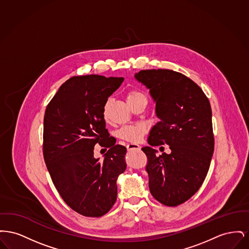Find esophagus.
<instances>
[{
    "label": "esophagus",
    "instance_id": "34e87169",
    "mask_svg": "<svg viewBox=\"0 0 249 249\" xmlns=\"http://www.w3.org/2000/svg\"><path fill=\"white\" fill-rule=\"evenodd\" d=\"M127 149L130 151V150H138L140 149V145L137 144V143H133V142H130L127 144Z\"/></svg>",
    "mask_w": 249,
    "mask_h": 249
}]
</instances>
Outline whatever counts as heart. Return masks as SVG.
I'll use <instances>...</instances> for the list:
<instances>
[{
	"label": "heart",
	"mask_w": 249,
	"mask_h": 249,
	"mask_svg": "<svg viewBox=\"0 0 249 249\" xmlns=\"http://www.w3.org/2000/svg\"><path fill=\"white\" fill-rule=\"evenodd\" d=\"M146 98L142 91L138 89H131L127 94V102L130 104L131 102L139 99ZM105 117H107V113L105 111ZM145 128L142 125H130L124 126L118 131V136L120 139L130 142H138L142 140L143 135L145 134Z\"/></svg>",
	"instance_id": "obj_1"
}]
</instances>
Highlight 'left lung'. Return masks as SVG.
I'll return each mask as SVG.
<instances>
[{
  "mask_svg": "<svg viewBox=\"0 0 249 249\" xmlns=\"http://www.w3.org/2000/svg\"><path fill=\"white\" fill-rule=\"evenodd\" d=\"M135 78L150 89L160 119L148 143H166L171 149L170 154L157 155L152 147L142 148L148 159L150 193L166 206H178L199 190L207 176L214 146L211 106L201 88L181 72L142 70Z\"/></svg>",
  "mask_w": 249,
  "mask_h": 249,
  "instance_id": "obj_1",
  "label": "left lung"
}]
</instances>
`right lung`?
Wrapping results in <instances>:
<instances>
[{"label": "right lung", "mask_w": 249, "mask_h": 249, "mask_svg": "<svg viewBox=\"0 0 249 249\" xmlns=\"http://www.w3.org/2000/svg\"><path fill=\"white\" fill-rule=\"evenodd\" d=\"M123 80L97 74L72 76L46 109L45 162L62 200L84 216L109 212L117 200V179L127 168V149L109 137L104 115L108 97ZM96 143L109 148L104 161L93 157Z\"/></svg>", "instance_id": "add662e5"}]
</instances>
